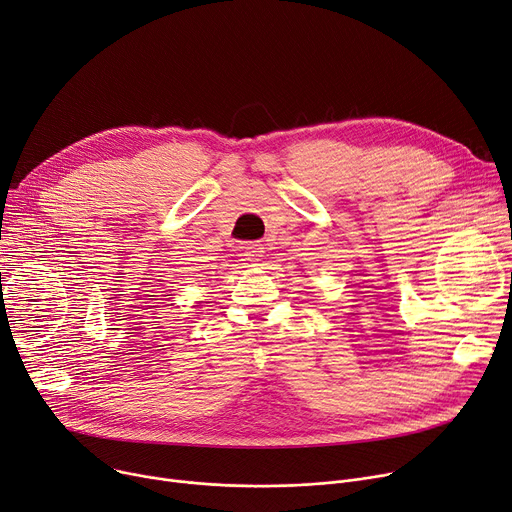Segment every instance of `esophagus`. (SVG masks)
Wrapping results in <instances>:
<instances>
[{
  "label": "esophagus",
  "mask_w": 512,
  "mask_h": 512,
  "mask_svg": "<svg viewBox=\"0 0 512 512\" xmlns=\"http://www.w3.org/2000/svg\"><path fill=\"white\" fill-rule=\"evenodd\" d=\"M263 253H265L263 245H247V247H243V257L251 265H257L263 259Z\"/></svg>",
  "instance_id": "esophagus-1"
}]
</instances>
